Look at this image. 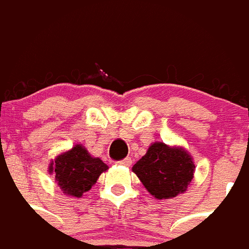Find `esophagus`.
<instances>
[{
  "label": "esophagus",
  "mask_w": 249,
  "mask_h": 249,
  "mask_svg": "<svg viewBox=\"0 0 249 249\" xmlns=\"http://www.w3.org/2000/svg\"><path fill=\"white\" fill-rule=\"evenodd\" d=\"M118 165H123V166H130L131 165V158H124V160H122V161L116 162Z\"/></svg>",
  "instance_id": "1"
}]
</instances>
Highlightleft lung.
<instances>
[{
	"label": "left lung",
	"mask_w": 249,
	"mask_h": 249,
	"mask_svg": "<svg viewBox=\"0 0 249 249\" xmlns=\"http://www.w3.org/2000/svg\"><path fill=\"white\" fill-rule=\"evenodd\" d=\"M133 172L150 195L162 200L184 193L193 179L195 165L184 149L157 142L134 165Z\"/></svg>",
	"instance_id": "8db88e82"
}]
</instances>
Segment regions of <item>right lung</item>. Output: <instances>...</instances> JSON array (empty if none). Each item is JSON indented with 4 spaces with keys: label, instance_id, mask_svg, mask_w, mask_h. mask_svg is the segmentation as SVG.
Returning <instances> with one entry per match:
<instances>
[{
    "label": "right lung",
    "instance_id": "add662e5",
    "mask_svg": "<svg viewBox=\"0 0 249 249\" xmlns=\"http://www.w3.org/2000/svg\"><path fill=\"white\" fill-rule=\"evenodd\" d=\"M108 166L99 158H93L80 144L59 156L51 165L57 184L65 195L80 197L92 188Z\"/></svg>",
    "mask_w": 249,
    "mask_h": 249
}]
</instances>
